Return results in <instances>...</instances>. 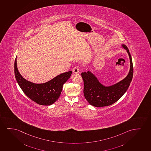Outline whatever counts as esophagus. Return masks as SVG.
I'll return each instance as SVG.
<instances>
[{
  "instance_id": "esophagus-1",
  "label": "esophagus",
  "mask_w": 151,
  "mask_h": 151,
  "mask_svg": "<svg viewBox=\"0 0 151 151\" xmlns=\"http://www.w3.org/2000/svg\"><path fill=\"white\" fill-rule=\"evenodd\" d=\"M73 72L74 73H76V74L78 73L79 72V67H75V68H74L73 69Z\"/></svg>"
}]
</instances>
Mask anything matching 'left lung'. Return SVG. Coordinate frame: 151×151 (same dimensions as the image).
<instances>
[{
    "label": "left lung",
    "instance_id": "obj_1",
    "mask_svg": "<svg viewBox=\"0 0 151 151\" xmlns=\"http://www.w3.org/2000/svg\"><path fill=\"white\" fill-rule=\"evenodd\" d=\"M122 47L127 50L130 61L129 72L123 80L111 86H106L90 71L81 73L84 82L83 94L91 105L96 107L110 106L117 101L129 88L133 76V66L129 49L125 45H122Z\"/></svg>",
    "mask_w": 151,
    "mask_h": 151
}]
</instances>
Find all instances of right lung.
Masks as SVG:
<instances>
[{
  "label": "right lung",
  "instance_id": "add662e5",
  "mask_svg": "<svg viewBox=\"0 0 151 151\" xmlns=\"http://www.w3.org/2000/svg\"><path fill=\"white\" fill-rule=\"evenodd\" d=\"M14 73L18 84L24 93L34 102L43 106L51 105L58 99L63 85L72 74L70 70L44 83H34L27 81L20 75L17 67L16 58L14 63Z\"/></svg>",
  "mask_w": 151,
  "mask_h": 151
}]
</instances>
